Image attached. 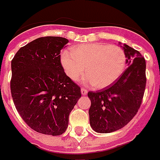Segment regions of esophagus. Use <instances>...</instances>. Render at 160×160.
I'll use <instances>...</instances> for the list:
<instances>
[{
  "instance_id": "34e87169",
  "label": "esophagus",
  "mask_w": 160,
  "mask_h": 160,
  "mask_svg": "<svg viewBox=\"0 0 160 160\" xmlns=\"http://www.w3.org/2000/svg\"><path fill=\"white\" fill-rule=\"evenodd\" d=\"M80 91H81V94H82L83 96H85V95H87V93H88L87 90H85V89H84V88H81Z\"/></svg>"
}]
</instances>
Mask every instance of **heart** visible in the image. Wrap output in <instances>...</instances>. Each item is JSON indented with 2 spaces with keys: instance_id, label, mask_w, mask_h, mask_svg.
<instances>
[{
  "instance_id": "b5f03b06",
  "label": "heart",
  "mask_w": 160,
  "mask_h": 160,
  "mask_svg": "<svg viewBox=\"0 0 160 160\" xmlns=\"http://www.w3.org/2000/svg\"><path fill=\"white\" fill-rule=\"evenodd\" d=\"M126 54L117 45L92 42L76 46L61 55L66 75L77 80L85 74L83 82L93 84L97 89L106 88L119 79L126 67Z\"/></svg>"
}]
</instances>
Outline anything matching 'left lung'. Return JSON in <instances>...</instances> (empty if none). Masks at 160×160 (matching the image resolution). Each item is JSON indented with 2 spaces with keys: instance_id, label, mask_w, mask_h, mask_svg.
I'll return each instance as SVG.
<instances>
[{
  "instance_id": "1",
  "label": "left lung",
  "mask_w": 160,
  "mask_h": 160,
  "mask_svg": "<svg viewBox=\"0 0 160 160\" xmlns=\"http://www.w3.org/2000/svg\"><path fill=\"white\" fill-rule=\"evenodd\" d=\"M118 44L125 52L128 69L112 86L88 93L90 124L100 133L112 132L128 123L139 109L146 86L144 58L128 45Z\"/></svg>"
}]
</instances>
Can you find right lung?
<instances>
[{
    "mask_svg": "<svg viewBox=\"0 0 160 160\" xmlns=\"http://www.w3.org/2000/svg\"><path fill=\"white\" fill-rule=\"evenodd\" d=\"M69 40L43 37L21 48L12 60L11 92L23 121L38 132L59 136L81 96L64 73L60 51Z\"/></svg>",
    "mask_w": 160,
    "mask_h": 160,
    "instance_id": "add662e5",
    "label": "right lung"
}]
</instances>
